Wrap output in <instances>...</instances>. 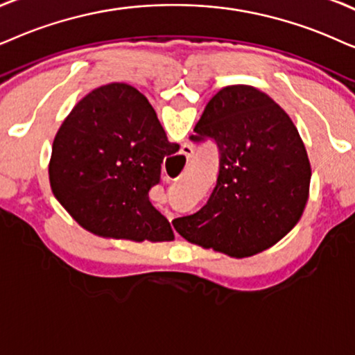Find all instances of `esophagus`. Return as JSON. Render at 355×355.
I'll return each mask as SVG.
<instances>
[{"instance_id": "34e87169", "label": "esophagus", "mask_w": 355, "mask_h": 355, "mask_svg": "<svg viewBox=\"0 0 355 355\" xmlns=\"http://www.w3.org/2000/svg\"><path fill=\"white\" fill-rule=\"evenodd\" d=\"M182 155L187 157V160H190L193 155H195V149H193V146H188L185 144L182 147Z\"/></svg>"}]
</instances>
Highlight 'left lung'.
<instances>
[{"instance_id": "left-lung-1", "label": "left lung", "mask_w": 355, "mask_h": 355, "mask_svg": "<svg viewBox=\"0 0 355 355\" xmlns=\"http://www.w3.org/2000/svg\"><path fill=\"white\" fill-rule=\"evenodd\" d=\"M190 139L216 144L219 173L203 208L173 219L178 234L231 257H249L298 223L311 167L298 129L270 96L249 85L219 89Z\"/></svg>"}]
</instances>
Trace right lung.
Listing matches in <instances>:
<instances>
[{"mask_svg":"<svg viewBox=\"0 0 355 355\" xmlns=\"http://www.w3.org/2000/svg\"><path fill=\"white\" fill-rule=\"evenodd\" d=\"M178 149L139 89L105 85L75 105L53 139L52 191L93 234L172 241L168 219L152 206L149 191L160 182L164 160Z\"/></svg>","mask_w":355,"mask_h":355,"instance_id":"add662e5","label":"right lung"}]
</instances>
